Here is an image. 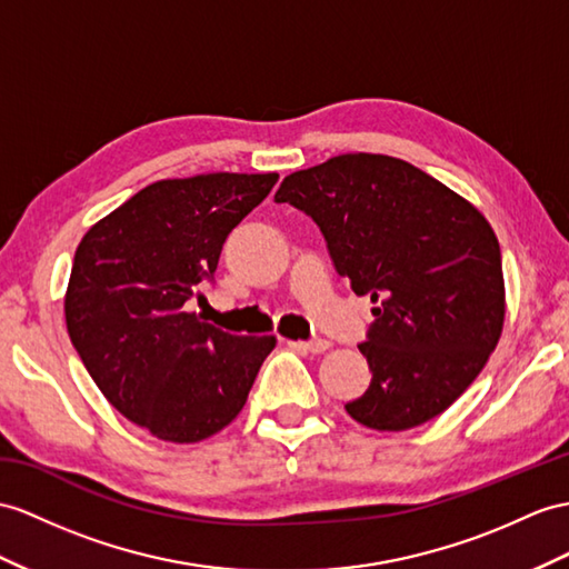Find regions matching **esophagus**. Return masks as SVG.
<instances>
[{
    "instance_id": "1",
    "label": "esophagus",
    "mask_w": 569,
    "mask_h": 569,
    "mask_svg": "<svg viewBox=\"0 0 569 569\" xmlns=\"http://www.w3.org/2000/svg\"><path fill=\"white\" fill-rule=\"evenodd\" d=\"M303 350H309V352H313V355H318V352H326L328 348H330V340H326V338H311V340H307V342H299Z\"/></svg>"
}]
</instances>
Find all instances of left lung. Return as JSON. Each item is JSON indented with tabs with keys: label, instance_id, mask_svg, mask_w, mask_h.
Instances as JSON below:
<instances>
[{
	"label": "left lung",
	"instance_id": "1",
	"mask_svg": "<svg viewBox=\"0 0 569 569\" xmlns=\"http://www.w3.org/2000/svg\"><path fill=\"white\" fill-rule=\"evenodd\" d=\"M274 202L321 229L338 274L373 301L359 352V425L400 432L445 412L482 371L505 323L502 256L473 204L412 163L342 154L282 180Z\"/></svg>",
	"mask_w": 569,
	"mask_h": 569
}]
</instances>
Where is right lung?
<instances>
[{
	"label": "right lung",
	"instance_id": "obj_1",
	"mask_svg": "<svg viewBox=\"0 0 569 569\" xmlns=\"http://www.w3.org/2000/svg\"><path fill=\"white\" fill-rule=\"evenodd\" d=\"M277 173L159 180L81 239L64 316L110 406L151 435L192 445L246 406L272 336H231L186 311L214 282L221 246L277 183Z\"/></svg>",
	"mask_w": 569,
	"mask_h": 569
}]
</instances>
